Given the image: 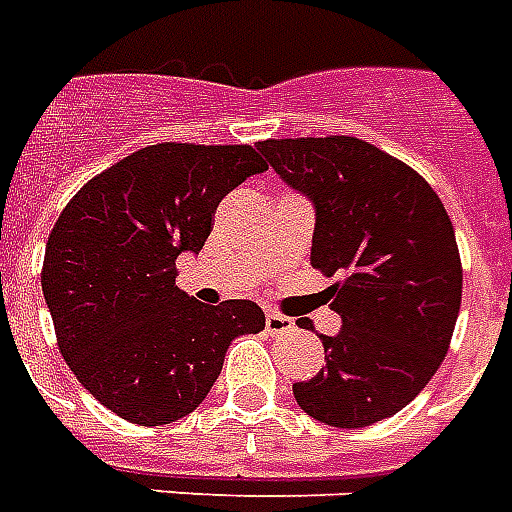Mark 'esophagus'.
I'll return each instance as SVG.
<instances>
[{
	"label": "esophagus",
	"instance_id": "obj_1",
	"mask_svg": "<svg viewBox=\"0 0 512 512\" xmlns=\"http://www.w3.org/2000/svg\"><path fill=\"white\" fill-rule=\"evenodd\" d=\"M265 329H268V335L273 337L292 335V332H295V321L287 319V316H281V313H268V316H265Z\"/></svg>",
	"mask_w": 512,
	"mask_h": 512
}]
</instances>
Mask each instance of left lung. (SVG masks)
I'll return each instance as SVG.
<instances>
[{"label":"left lung","instance_id":"obj_1","mask_svg":"<svg viewBox=\"0 0 512 512\" xmlns=\"http://www.w3.org/2000/svg\"><path fill=\"white\" fill-rule=\"evenodd\" d=\"M257 151L316 209L311 265L342 319L319 335L327 366L295 382L303 412L366 428L401 412L444 361L462 300L460 249L436 191L412 167L348 135L263 140Z\"/></svg>","mask_w":512,"mask_h":512}]
</instances>
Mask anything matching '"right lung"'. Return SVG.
<instances>
[{"instance_id": "obj_1", "label": "right lung", "mask_w": 512, "mask_h": 512, "mask_svg": "<svg viewBox=\"0 0 512 512\" xmlns=\"http://www.w3.org/2000/svg\"><path fill=\"white\" fill-rule=\"evenodd\" d=\"M268 164L252 146L159 143L100 172L68 201L44 249L42 292L58 348L100 404L135 425H167L207 398L252 300L207 305L175 287L217 204Z\"/></svg>"}]
</instances>
